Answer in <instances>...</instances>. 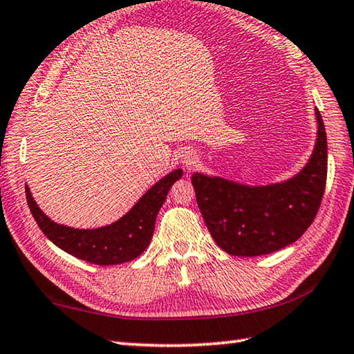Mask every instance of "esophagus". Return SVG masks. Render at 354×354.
Segmentation results:
<instances>
[{"instance_id": "1", "label": "esophagus", "mask_w": 354, "mask_h": 354, "mask_svg": "<svg viewBox=\"0 0 354 354\" xmlns=\"http://www.w3.org/2000/svg\"><path fill=\"white\" fill-rule=\"evenodd\" d=\"M196 160H198V158H196V153L195 151H184L183 153V164L187 167V169H190V167H194V164H196Z\"/></svg>"}]
</instances>
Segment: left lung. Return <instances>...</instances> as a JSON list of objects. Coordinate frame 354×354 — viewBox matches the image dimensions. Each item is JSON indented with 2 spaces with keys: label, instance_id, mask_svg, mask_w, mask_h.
<instances>
[{
  "label": "left lung",
  "instance_id": "left-lung-1",
  "mask_svg": "<svg viewBox=\"0 0 354 354\" xmlns=\"http://www.w3.org/2000/svg\"><path fill=\"white\" fill-rule=\"evenodd\" d=\"M319 133L308 165L297 176L266 187L192 176L196 203L218 247L232 256L270 254L298 241L313 225L326 185V131L319 109Z\"/></svg>",
  "mask_w": 354,
  "mask_h": 354
}]
</instances>
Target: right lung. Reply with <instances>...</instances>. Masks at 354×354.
I'll return each mask as SVG.
<instances>
[{"label": "right lung", "mask_w": 354, "mask_h": 354, "mask_svg": "<svg viewBox=\"0 0 354 354\" xmlns=\"http://www.w3.org/2000/svg\"><path fill=\"white\" fill-rule=\"evenodd\" d=\"M181 176L183 170L171 171L156 183L127 215L115 223L98 230H75L51 221L35 205L28 185H25L26 201L41 232L59 248L77 259L97 266H115L136 259L147 250L151 242L159 209L162 207L173 183Z\"/></svg>", "instance_id": "1"}]
</instances>
